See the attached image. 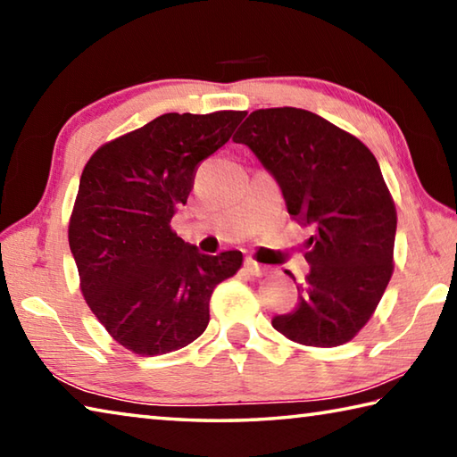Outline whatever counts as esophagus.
<instances>
[{
  "label": "esophagus",
  "mask_w": 457,
  "mask_h": 457,
  "mask_svg": "<svg viewBox=\"0 0 457 457\" xmlns=\"http://www.w3.org/2000/svg\"><path fill=\"white\" fill-rule=\"evenodd\" d=\"M245 270L247 272H250L252 276H266L268 274V268L266 266H262V264H258L256 260H252V258H247L245 260Z\"/></svg>",
  "instance_id": "esophagus-1"
}]
</instances>
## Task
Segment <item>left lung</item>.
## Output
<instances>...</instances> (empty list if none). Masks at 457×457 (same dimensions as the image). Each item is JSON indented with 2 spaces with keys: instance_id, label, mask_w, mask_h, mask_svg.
Returning a JSON list of instances; mask_svg holds the SVG:
<instances>
[{
  "instance_id": "8db88e82",
  "label": "left lung",
  "mask_w": 457,
  "mask_h": 457,
  "mask_svg": "<svg viewBox=\"0 0 457 457\" xmlns=\"http://www.w3.org/2000/svg\"><path fill=\"white\" fill-rule=\"evenodd\" d=\"M234 141L274 175L292 218L314 228L298 304L274 316L272 327L306 346L349 343L393 276L397 210L375 154L354 135L292 106L253 111Z\"/></svg>"
}]
</instances>
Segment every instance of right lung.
Instances as JSON below:
<instances>
[{
	"label": "right lung",
	"instance_id": "1",
	"mask_svg": "<svg viewBox=\"0 0 457 457\" xmlns=\"http://www.w3.org/2000/svg\"><path fill=\"white\" fill-rule=\"evenodd\" d=\"M244 111L167 112L98 146L68 223L82 296L119 345L141 357L204 335L215 286L242 252L199 253L171 229L204 159L229 141Z\"/></svg>",
	"mask_w": 457,
	"mask_h": 457
}]
</instances>
